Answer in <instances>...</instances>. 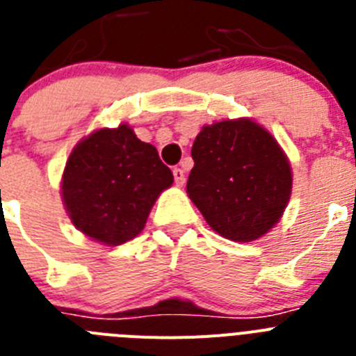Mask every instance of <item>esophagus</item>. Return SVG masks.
Listing matches in <instances>:
<instances>
[{
    "mask_svg": "<svg viewBox=\"0 0 356 356\" xmlns=\"http://www.w3.org/2000/svg\"><path fill=\"white\" fill-rule=\"evenodd\" d=\"M172 176H175V184L176 185H184L185 184V171L180 168L172 169Z\"/></svg>",
    "mask_w": 356,
    "mask_h": 356,
    "instance_id": "34e87169",
    "label": "esophagus"
}]
</instances>
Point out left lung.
Instances as JSON below:
<instances>
[{
    "instance_id": "8db88e82",
    "label": "left lung",
    "mask_w": 356,
    "mask_h": 356,
    "mask_svg": "<svg viewBox=\"0 0 356 356\" xmlns=\"http://www.w3.org/2000/svg\"><path fill=\"white\" fill-rule=\"evenodd\" d=\"M191 155L187 194L217 234L250 242L278 222L292 172L271 134L250 119L216 122L200 131Z\"/></svg>"
}]
</instances>
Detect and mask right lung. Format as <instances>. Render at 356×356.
<instances>
[{
	"instance_id": "right-lung-1",
	"label": "right lung",
	"mask_w": 356,
	"mask_h": 356,
	"mask_svg": "<svg viewBox=\"0 0 356 356\" xmlns=\"http://www.w3.org/2000/svg\"><path fill=\"white\" fill-rule=\"evenodd\" d=\"M171 184V169L160 160L156 147L121 124L94 131L72 149L62 196L80 232L119 246L143 232L151 207Z\"/></svg>"
}]
</instances>
